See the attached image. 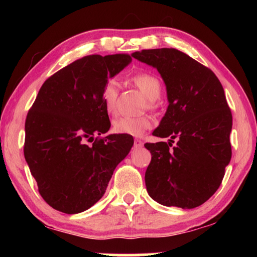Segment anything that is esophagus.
I'll return each mask as SVG.
<instances>
[{"instance_id": "obj_1", "label": "esophagus", "mask_w": 257, "mask_h": 257, "mask_svg": "<svg viewBox=\"0 0 257 257\" xmlns=\"http://www.w3.org/2000/svg\"><path fill=\"white\" fill-rule=\"evenodd\" d=\"M143 145H144V143H143L141 139H135L134 141V146L136 147V149H141V147H143Z\"/></svg>"}]
</instances>
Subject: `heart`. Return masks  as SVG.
I'll return each mask as SVG.
<instances>
[{"mask_svg": "<svg viewBox=\"0 0 257 257\" xmlns=\"http://www.w3.org/2000/svg\"><path fill=\"white\" fill-rule=\"evenodd\" d=\"M133 84L141 90L143 95L149 99V106L153 107V101L160 97L162 92V86L160 80L154 75L149 72L138 73L132 78ZM119 94V82L115 79H108L103 87L102 98L104 107L108 114L115 112L116 97ZM153 122L149 116H139V118H130V116H120L116 118L112 123L113 132L120 135H128V136L139 137L149 130Z\"/></svg>", "mask_w": 257, "mask_h": 257, "instance_id": "obj_1", "label": "heart"}]
</instances>
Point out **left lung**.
Listing matches in <instances>:
<instances>
[{
  "label": "left lung",
  "mask_w": 257,
  "mask_h": 257,
  "mask_svg": "<svg viewBox=\"0 0 257 257\" xmlns=\"http://www.w3.org/2000/svg\"><path fill=\"white\" fill-rule=\"evenodd\" d=\"M132 55L158 69L169 101L153 136L170 137V142L145 144L152 154L145 172L147 191L165 206L202 205L220 187L231 159L232 114L223 87L211 69L176 49Z\"/></svg>",
  "instance_id": "8db88e82"
}]
</instances>
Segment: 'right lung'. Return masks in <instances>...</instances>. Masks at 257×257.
Wrapping results in <instances>:
<instances>
[{
    "mask_svg": "<svg viewBox=\"0 0 257 257\" xmlns=\"http://www.w3.org/2000/svg\"><path fill=\"white\" fill-rule=\"evenodd\" d=\"M130 61L129 54L73 61L47 78L29 108L25 159L41 196L54 210L76 214L93 206L132 150L133 136H101L111 127L103 87Z\"/></svg>",
    "mask_w": 257,
    "mask_h": 257,
    "instance_id": "right-lung-1",
    "label": "right lung"
}]
</instances>
